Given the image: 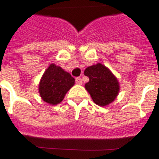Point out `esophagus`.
<instances>
[{"label": "esophagus", "instance_id": "34e87169", "mask_svg": "<svg viewBox=\"0 0 159 159\" xmlns=\"http://www.w3.org/2000/svg\"><path fill=\"white\" fill-rule=\"evenodd\" d=\"M75 83L77 84H82V80H81L80 77H77V78H75Z\"/></svg>", "mask_w": 159, "mask_h": 159}]
</instances>
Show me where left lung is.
<instances>
[{
  "mask_svg": "<svg viewBox=\"0 0 159 159\" xmlns=\"http://www.w3.org/2000/svg\"><path fill=\"white\" fill-rule=\"evenodd\" d=\"M84 75L89 78L85 84V89L95 103L105 107L112 102L116 98L120 84L112 72L101 63L87 67Z\"/></svg>",
  "mask_w": 159,
  "mask_h": 159,
  "instance_id": "8db88e82",
  "label": "left lung"
}]
</instances>
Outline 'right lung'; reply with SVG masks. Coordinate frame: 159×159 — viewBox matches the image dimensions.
<instances>
[{"mask_svg": "<svg viewBox=\"0 0 159 159\" xmlns=\"http://www.w3.org/2000/svg\"><path fill=\"white\" fill-rule=\"evenodd\" d=\"M75 84V79L61 67L51 64L45 70L39 84V93L42 99L57 105L64 99L65 95Z\"/></svg>", "mask_w": 159, "mask_h": 159, "instance_id": "obj_1", "label": "right lung"}]
</instances>
